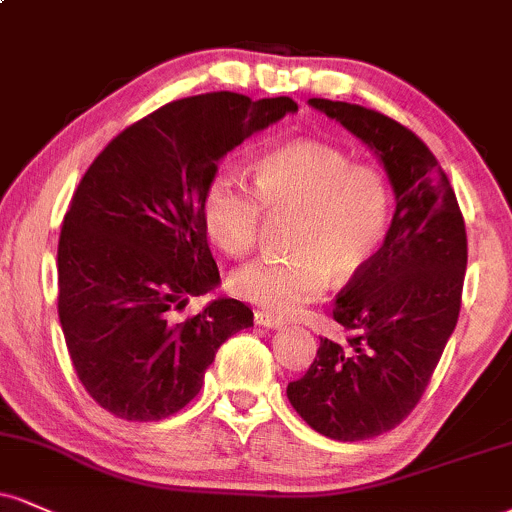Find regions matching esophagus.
Listing matches in <instances>:
<instances>
[{
    "instance_id": "34e87169",
    "label": "esophagus",
    "mask_w": 512,
    "mask_h": 512,
    "mask_svg": "<svg viewBox=\"0 0 512 512\" xmlns=\"http://www.w3.org/2000/svg\"><path fill=\"white\" fill-rule=\"evenodd\" d=\"M255 324L264 326V329H281V326H283L279 317L267 315V312H255Z\"/></svg>"
}]
</instances>
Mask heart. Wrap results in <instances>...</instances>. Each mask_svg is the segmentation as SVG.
Here are the masks:
<instances>
[{
    "label": "heart",
    "instance_id": "1",
    "mask_svg": "<svg viewBox=\"0 0 512 512\" xmlns=\"http://www.w3.org/2000/svg\"><path fill=\"white\" fill-rule=\"evenodd\" d=\"M264 212L295 217L286 260H257L229 276L245 303L291 317L329 286L353 279L374 260L391 219V188L374 166L319 140H295L267 152L255 166V188L233 174L209 181L202 219L226 255L243 257L260 238Z\"/></svg>",
    "mask_w": 512,
    "mask_h": 512
}]
</instances>
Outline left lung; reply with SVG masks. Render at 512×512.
I'll return each mask as SVG.
<instances>
[{
    "label": "left lung",
    "instance_id": "1",
    "mask_svg": "<svg viewBox=\"0 0 512 512\" xmlns=\"http://www.w3.org/2000/svg\"><path fill=\"white\" fill-rule=\"evenodd\" d=\"M310 104L374 150L396 193L384 245L336 298L348 336L319 338L315 362L286 389L315 432L365 441L410 415L439 365L460 315L467 233L451 181L410 128L360 104Z\"/></svg>",
    "mask_w": 512,
    "mask_h": 512
}]
</instances>
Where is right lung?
Returning <instances> with one entry per match:
<instances>
[{
	"label": "right lung",
	"instance_id": "add662e5",
	"mask_svg": "<svg viewBox=\"0 0 512 512\" xmlns=\"http://www.w3.org/2000/svg\"><path fill=\"white\" fill-rule=\"evenodd\" d=\"M298 112L291 97L207 92L159 107L97 155L59 236V322L97 405L128 422L174 415L202 389L252 310L212 300L176 322L190 295L219 286L202 200L233 147Z\"/></svg>",
	"mask_w": 512,
	"mask_h": 512
}]
</instances>
